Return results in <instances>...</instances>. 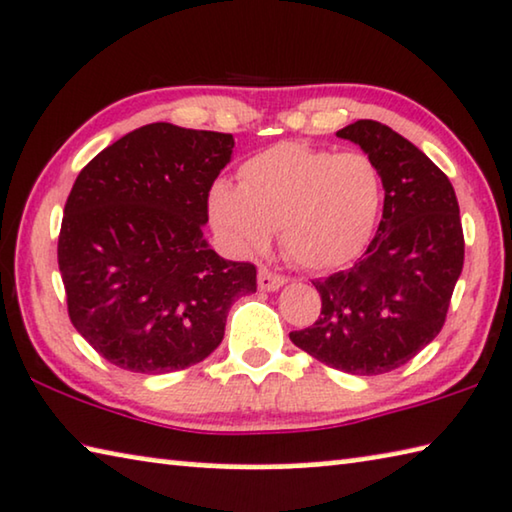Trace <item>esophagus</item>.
Masks as SVG:
<instances>
[{
    "label": "esophagus",
    "mask_w": 512,
    "mask_h": 512,
    "mask_svg": "<svg viewBox=\"0 0 512 512\" xmlns=\"http://www.w3.org/2000/svg\"><path fill=\"white\" fill-rule=\"evenodd\" d=\"M285 282H287L285 275L273 273L271 269H266V266H262L257 273V287L262 291H278L282 285H285Z\"/></svg>",
    "instance_id": "obj_1"
}]
</instances>
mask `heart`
Segmentation results:
<instances>
[{
	"instance_id": "b5f03b06",
	"label": "heart",
	"mask_w": 512,
	"mask_h": 512,
	"mask_svg": "<svg viewBox=\"0 0 512 512\" xmlns=\"http://www.w3.org/2000/svg\"><path fill=\"white\" fill-rule=\"evenodd\" d=\"M383 207L380 170L362 152L278 143L239 168V186L216 182L209 216L234 253L269 246L275 227L285 253L312 271L358 257Z\"/></svg>"
}]
</instances>
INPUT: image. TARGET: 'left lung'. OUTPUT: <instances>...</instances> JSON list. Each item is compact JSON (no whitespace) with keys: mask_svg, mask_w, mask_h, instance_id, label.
Listing matches in <instances>:
<instances>
[{"mask_svg":"<svg viewBox=\"0 0 512 512\" xmlns=\"http://www.w3.org/2000/svg\"><path fill=\"white\" fill-rule=\"evenodd\" d=\"M337 136L378 166L383 221L360 262L314 280L319 319L289 337L332 369L378 376L440 335L465 259L460 209L449 177L392 127L358 120Z\"/></svg>","mask_w":512,"mask_h":512,"instance_id":"1","label":"left lung"}]
</instances>
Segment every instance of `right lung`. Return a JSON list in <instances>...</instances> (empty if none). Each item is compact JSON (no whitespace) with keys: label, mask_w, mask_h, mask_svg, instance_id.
Segmentation results:
<instances>
[{"label":"right lung","mask_w":512,"mask_h":512,"mask_svg":"<svg viewBox=\"0 0 512 512\" xmlns=\"http://www.w3.org/2000/svg\"><path fill=\"white\" fill-rule=\"evenodd\" d=\"M232 148V134L152 123L75 180L59 234L68 314L116 367L154 376L202 362L234 300L257 289L253 264L227 262L202 237Z\"/></svg>","instance_id":"obj_1"}]
</instances>
